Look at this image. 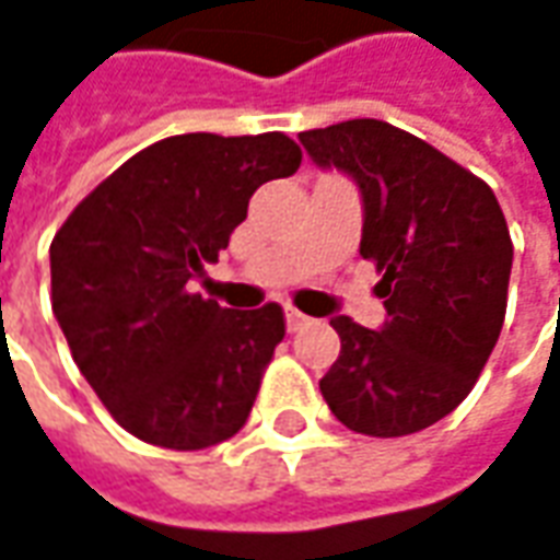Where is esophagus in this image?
Wrapping results in <instances>:
<instances>
[{
  "instance_id": "obj_1",
  "label": "esophagus",
  "mask_w": 560,
  "mask_h": 560,
  "mask_svg": "<svg viewBox=\"0 0 560 560\" xmlns=\"http://www.w3.org/2000/svg\"><path fill=\"white\" fill-rule=\"evenodd\" d=\"M312 324V318L308 315H302L299 308H287V327L293 330V334H299V330H305Z\"/></svg>"
}]
</instances>
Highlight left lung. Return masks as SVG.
Wrapping results in <instances>:
<instances>
[{
    "instance_id": "1",
    "label": "left lung",
    "mask_w": 560,
    "mask_h": 560,
    "mask_svg": "<svg viewBox=\"0 0 560 560\" xmlns=\"http://www.w3.org/2000/svg\"><path fill=\"white\" fill-rule=\"evenodd\" d=\"M322 166L359 183V255L381 273L387 322L334 318L340 359L322 377L330 412L359 434L404 438L454 412L482 375L508 312L514 242L489 185L381 119L302 131Z\"/></svg>"
}]
</instances>
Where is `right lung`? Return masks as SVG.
I'll list each match as a JSON object with an SVG mask.
<instances>
[{
  "label": "right lung",
  "mask_w": 560,
  "mask_h": 560,
  "mask_svg": "<svg viewBox=\"0 0 560 560\" xmlns=\"http://www.w3.org/2000/svg\"><path fill=\"white\" fill-rule=\"evenodd\" d=\"M299 163L283 131L173 135L128 156L56 230L52 315L128 434L201 451L245 425L287 334L283 308L233 312L188 280L230 245L255 188Z\"/></svg>",
  "instance_id": "add662e5"
}]
</instances>
